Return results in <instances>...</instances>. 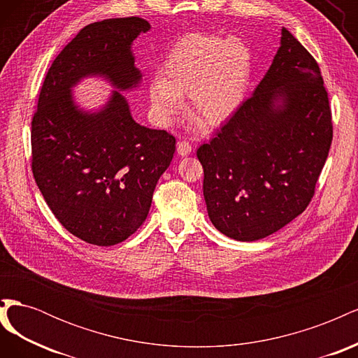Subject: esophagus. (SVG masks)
<instances>
[{"mask_svg": "<svg viewBox=\"0 0 358 358\" xmlns=\"http://www.w3.org/2000/svg\"><path fill=\"white\" fill-rule=\"evenodd\" d=\"M191 150H192V146H191L188 142H185V140H182V142L178 143V154H179L180 157L189 155Z\"/></svg>", "mask_w": 358, "mask_h": 358, "instance_id": "esophagus-1", "label": "esophagus"}]
</instances>
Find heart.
Instances as JSON below:
<instances>
[{
  "mask_svg": "<svg viewBox=\"0 0 358 358\" xmlns=\"http://www.w3.org/2000/svg\"><path fill=\"white\" fill-rule=\"evenodd\" d=\"M252 78V52L241 37L188 34L170 48L149 82L154 121L169 127L189 96V110L204 125L220 127L239 112ZM197 122V119H196Z\"/></svg>",
  "mask_w": 358,
  "mask_h": 358,
  "instance_id": "heart-1",
  "label": "heart"
}]
</instances>
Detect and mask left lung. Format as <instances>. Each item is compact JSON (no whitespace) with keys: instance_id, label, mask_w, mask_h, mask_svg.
I'll list each match as a JSON object with an SVG mask.
<instances>
[{"instance_id":"obj_1","label":"left lung","mask_w":358,"mask_h":358,"mask_svg":"<svg viewBox=\"0 0 358 358\" xmlns=\"http://www.w3.org/2000/svg\"><path fill=\"white\" fill-rule=\"evenodd\" d=\"M333 138L317 61L285 28L251 99L197 149L209 218L227 237L254 242L306 209Z\"/></svg>"}]
</instances>
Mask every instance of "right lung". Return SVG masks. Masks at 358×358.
<instances>
[{
    "label": "right lung",
    "instance_id": "add662e5",
    "mask_svg": "<svg viewBox=\"0 0 358 358\" xmlns=\"http://www.w3.org/2000/svg\"><path fill=\"white\" fill-rule=\"evenodd\" d=\"M149 29L142 17L106 19L80 29L50 66L32 117L37 187L64 229L92 245L124 242L143 224L176 149L164 129L134 121L122 94L142 83L131 48ZM91 77L114 91L100 108L86 110L72 91Z\"/></svg>",
    "mask_w": 358,
    "mask_h": 358
}]
</instances>
